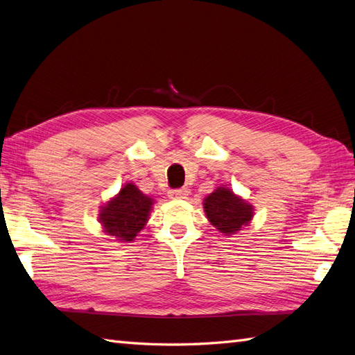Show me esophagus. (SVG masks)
<instances>
[{
  "label": "esophagus",
  "mask_w": 355,
  "mask_h": 355,
  "mask_svg": "<svg viewBox=\"0 0 355 355\" xmlns=\"http://www.w3.org/2000/svg\"><path fill=\"white\" fill-rule=\"evenodd\" d=\"M187 195H189V190L186 187H183V189H172V190H169V192H168V196L171 199H184V198H187Z\"/></svg>",
  "instance_id": "1"
}]
</instances>
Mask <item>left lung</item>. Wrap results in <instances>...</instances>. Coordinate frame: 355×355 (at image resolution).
<instances>
[{
  "instance_id": "obj_1",
  "label": "left lung",
  "mask_w": 355,
  "mask_h": 355,
  "mask_svg": "<svg viewBox=\"0 0 355 355\" xmlns=\"http://www.w3.org/2000/svg\"><path fill=\"white\" fill-rule=\"evenodd\" d=\"M207 219L223 235L239 232L253 217V207L228 187H217L204 199Z\"/></svg>"
}]
</instances>
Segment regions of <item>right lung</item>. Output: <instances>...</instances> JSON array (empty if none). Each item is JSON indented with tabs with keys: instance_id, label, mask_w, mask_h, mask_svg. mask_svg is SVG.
I'll list each match as a JSON object with an SVG mask.
<instances>
[{
	"instance_id": "obj_1",
	"label": "right lung",
	"mask_w": 355,
	"mask_h": 355,
	"mask_svg": "<svg viewBox=\"0 0 355 355\" xmlns=\"http://www.w3.org/2000/svg\"><path fill=\"white\" fill-rule=\"evenodd\" d=\"M153 204V198L144 195L133 183H127L100 208L98 222L107 235L120 241H133L147 223Z\"/></svg>"
}]
</instances>
